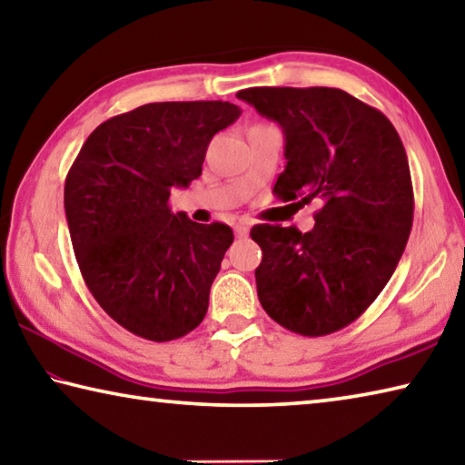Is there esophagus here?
I'll return each instance as SVG.
<instances>
[{
    "mask_svg": "<svg viewBox=\"0 0 465 465\" xmlns=\"http://www.w3.org/2000/svg\"><path fill=\"white\" fill-rule=\"evenodd\" d=\"M233 232H235V235H238V238H246L248 232H250V225L246 222H240V223H235Z\"/></svg>",
    "mask_w": 465,
    "mask_h": 465,
    "instance_id": "esophagus-1",
    "label": "esophagus"
}]
</instances>
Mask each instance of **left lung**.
I'll return each instance as SVG.
<instances>
[{
	"mask_svg": "<svg viewBox=\"0 0 465 465\" xmlns=\"http://www.w3.org/2000/svg\"><path fill=\"white\" fill-rule=\"evenodd\" d=\"M238 98L285 133L274 196L322 203L312 232L252 227L258 299L291 332L332 334L375 302L406 248L414 193L402 139L383 113L338 88L264 85Z\"/></svg>",
	"mask_w": 465,
	"mask_h": 465,
	"instance_id": "8db88e82",
	"label": "left lung"
}]
</instances>
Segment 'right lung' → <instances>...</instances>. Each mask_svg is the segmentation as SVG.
I'll return each instance as SVG.
<instances>
[{
  "label": "right lung",
  "instance_id": "add662e5",
  "mask_svg": "<svg viewBox=\"0 0 465 465\" xmlns=\"http://www.w3.org/2000/svg\"><path fill=\"white\" fill-rule=\"evenodd\" d=\"M222 100L152 102L92 131L65 178V215L90 293L116 324L168 342L201 324L232 246L230 225L172 213L209 141L238 119Z\"/></svg>",
  "mask_w": 465,
  "mask_h": 465
}]
</instances>
